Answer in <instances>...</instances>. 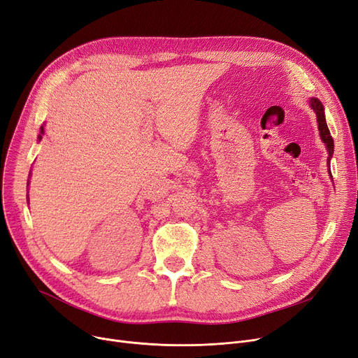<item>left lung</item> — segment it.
Listing matches in <instances>:
<instances>
[{
    "label": "left lung",
    "mask_w": 358,
    "mask_h": 358,
    "mask_svg": "<svg viewBox=\"0 0 358 358\" xmlns=\"http://www.w3.org/2000/svg\"><path fill=\"white\" fill-rule=\"evenodd\" d=\"M309 107L315 111L316 115V122H317V130H319V135H321V139L322 142L325 143L327 146V150H328V166H329V161L334 155V141L331 138V134H329V129H328V124H327V119H325V110H324V106L322 103L319 101L316 97H312L309 99ZM329 174H331V168L328 169ZM332 177V176H329Z\"/></svg>",
    "instance_id": "1"
}]
</instances>
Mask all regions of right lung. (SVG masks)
<instances>
[{
    "instance_id": "add662e5",
    "label": "right lung",
    "mask_w": 358,
    "mask_h": 358,
    "mask_svg": "<svg viewBox=\"0 0 358 358\" xmlns=\"http://www.w3.org/2000/svg\"><path fill=\"white\" fill-rule=\"evenodd\" d=\"M45 135V129H43V126L41 127V134H39V136H37V142H41L42 141V136Z\"/></svg>"
}]
</instances>
